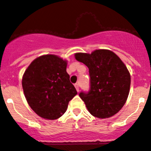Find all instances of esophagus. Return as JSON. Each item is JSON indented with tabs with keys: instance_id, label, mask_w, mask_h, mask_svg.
Returning a JSON list of instances; mask_svg holds the SVG:
<instances>
[{
	"instance_id": "34e87169",
	"label": "esophagus",
	"mask_w": 151,
	"mask_h": 151,
	"mask_svg": "<svg viewBox=\"0 0 151 151\" xmlns=\"http://www.w3.org/2000/svg\"><path fill=\"white\" fill-rule=\"evenodd\" d=\"M74 86H75L76 89H77V92H78V91H79V90H80V86H79V84H78V83H76V84L74 85Z\"/></svg>"
}]
</instances>
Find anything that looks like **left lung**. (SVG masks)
<instances>
[{"mask_svg":"<svg viewBox=\"0 0 151 151\" xmlns=\"http://www.w3.org/2000/svg\"><path fill=\"white\" fill-rule=\"evenodd\" d=\"M77 60L88 68L90 88L79 95L91 114L108 118L123 107L128 96L131 76L120 58L113 52L96 50L91 54H75Z\"/></svg>","mask_w":151,"mask_h":151,"instance_id":"obj_1","label":"left lung"}]
</instances>
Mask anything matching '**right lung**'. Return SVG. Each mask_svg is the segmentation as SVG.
Instances as JSON below:
<instances>
[{
  "label": "right lung",
  "mask_w": 151,
  "mask_h": 151,
  "mask_svg": "<svg viewBox=\"0 0 151 151\" xmlns=\"http://www.w3.org/2000/svg\"><path fill=\"white\" fill-rule=\"evenodd\" d=\"M67 63L59 57H39L23 74L22 86L29 106L40 117L56 119L66 111L77 93L66 72Z\"/></svg>",
  "instance_id": "1"
}]
</instances>
